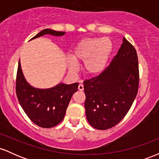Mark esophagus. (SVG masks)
I'll return each instance as SVG.
<instances>
[{"instance_id": "1", "label": "esophagus", "mask_w": 159, "mask_h": 159, "mask_svg": "<svg viewBox=\"0 0 159 159\" xmlns=\"http://www.w3.org/2000/svg\"><path fill=\"white\" fill-rule=\"evenodd\" d=\"M78 90L83 91V90H84V86H83V84H80L78 85Z\"/></svg>"}]
</instances>
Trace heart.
Instances as JSON below:
<instances>
[{
	"mask_svg": "<svg viewBox=\"0 0 159 159\" xmlns=\"http://www.w3.org/2000/svg\"><path fill=\"white\" fill-rule=\"evenodd\" d=\"M113 51V43L109 38L87 37L80 40L68 61L71 72L77 71L76 63H84V71L88 76L94 77L102 73L106 69Z\"/></svg>",
	"mask_w": 159,
	"mask_h": 159,
	"instance_id": "heart-1",
	"label": "heart"
}]
</instances>
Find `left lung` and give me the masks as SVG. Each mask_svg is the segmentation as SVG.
Masks as SVG:
<instances>
[{
  "label": "left lung",
  "instance_id": "left-lung-1",
  "mask_svg": "<svg viewBox=\"0 0 159 159\" xmlns=\"http://www.w3.org/2000/svg\"><path fill=\"white\" fill-rule=\"evenodd\" d=\"M138 60L135 48L123 37L111 64L98 76L84 81V107L89 123L99 130L123 119L138 93Z\"/></svg>",
  "mask_w": 159,
  "mask_h": 159
}]
</instances>
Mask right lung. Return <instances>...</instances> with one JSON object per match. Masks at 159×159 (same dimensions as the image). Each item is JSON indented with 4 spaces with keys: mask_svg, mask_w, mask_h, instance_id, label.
<instances>
[{
    "mask_svg": "<svg viewBox=\"0 0 159 159\" xmlns=\"http://www.w3.org/2000/svg\"><path fill=\"white\" fill-rule=\"evenodd\" d=\"M47 34L61 36L64 35L65 32L45 29L30 40ZM78 87V83H60L48 89L35 88L25 79L19 60L16 76V95L27 116L39 127L52 128L61 123Z\"/></svg>",
    "mask_w": 159,
    "mask_h": 159,
    "instance_id": "1",
    "label": "right lung"
}]
</instances>
